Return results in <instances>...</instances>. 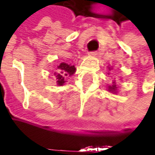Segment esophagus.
<instances>
[{"mask_svg":"<svg viewBox=\"0 0 155 155\" xmlns=\"http://www.w3.org/2000/svg\"><path fill=\"white\" fill-rule=\"evenodd\" d=\"M101 53L100 51H93V52H90L89 53V56H92V57H97V56H100Z\"/></svg>","mask_w":155,"mask_h":155,"instance_id":"esophagus-1","label":"esophagus"}]
</instances>
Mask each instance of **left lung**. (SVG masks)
Wrapping results in <instances>:
<instances>
[{
	"label": "left lung",
	"instance_id": "left-lung-1",
	"mask_svg": "<svg viewBox=\"0 0 155 155\" xmlns=\"http://www.w3.org/2000/svg\"><path fill=\"white\" fill-rule=\"evenodd\" d=\"M116 88H117V87H116L115 84H112L111 86H110V85L109 86V90L111 91V92H115V91H116Z\"/></svg>",
	"mask_w": 155,
	"mask_h": 155
}]
</instances>
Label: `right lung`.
I'll return each instance as SVG.
<instances>
[{"label": "right lung", "mask_w": 155, "mask_h": 155, "mask_svg": "<svg viewBox=\"0 0 155 155\" xmlns=\"http://www.w3.org/2000/svg\"><path fill=\"white\" fill-rule=\"evenodd\" d=\"M75 67L74 66H71L70 64H67L65 62H62L60 63L58 68H57V71H55V76L57 78V83L58 85H63V84L65 83V80H66L67 76H71L72 75L74 72H75Z\"/></svg>", "instance_id": "obj_1"}]
</instances>
